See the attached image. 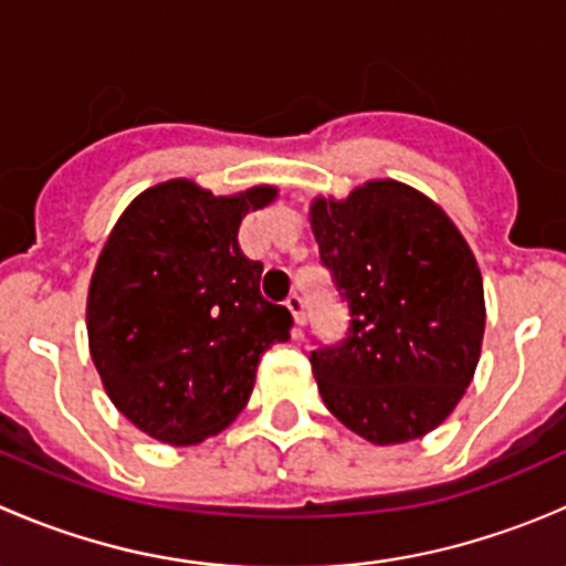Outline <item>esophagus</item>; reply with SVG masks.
<instances>
[{
    "instance_id": "obj_1",
    "label": "esophagus",
    "mask_w": 566,
    "mask_h": 566,
    "mask_svg": "<svg viewBox=\"0 0 566 566\" xmlns=\"http://www.w3.org/2000/svg\"><path fill=\"white\" fill-rule=\"evenodd\" d=\"M285 307H289L291 316H294L296 326L305 324V300H302L300 294H289V300H285Z\"/></svg>"
}]
</instances>
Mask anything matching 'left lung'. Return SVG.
Listing matches in <instances>:
<instances>
[{"label":"left lung","mask_w":566,"mask_h":566,"mask_svg":"<svg viewBox=\"0 0 566 566\" xmlns=\"http://www.w3.org/2000/svg\"><path fill=\"white\" fill-rule=\"evenodd\" d=\"M322 264L348 307L346 337L311 352L326 409L373 444L444 422L471 384L485 335L474 253L444 209L395 179L316 198Z\"/></svg>","instance_id":"8db88e82"}]
</instances>
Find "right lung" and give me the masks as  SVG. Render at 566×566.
I'll use <instances>...</instances> for the list:
<instances>
[{"label": "right lung", "mask_w": 566, "mask_h": 566, "mask_svg": "<svg viewBox=\"0 0 566 566\" xmlns=\"http://www.w3.org/2000/svg\"><path fill=\"white\" fill-rule=\"evenodd\" d=\"M275 196L168 179L111 231L86 300L92 363L116 409L157 441L198 444L229 428L261 354L289 340L294 318L261 296L264 264L237 242L244 214Z\"/></svg>", "instance_id": "right-lung-1"}]
</instances>
